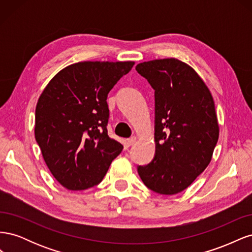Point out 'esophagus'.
I'll list each match as a JSON object with an SVG mask.
<instances>
[{"label":"esophagus","instance_id":"esophagus-1","mask_svg":"<svg viewBox=\"0 0 252 252\" xmlns=\"http://www.w3.org/2000/svg\"><path fill=\"white\" fill-rule=\"evenodd\" d=\"M135 141H136V138H135V136H132V138L127 140V145H128V146H131V145H133L135 143Z\"/></svg>","mask_w":252,"mask_h":252}]
</instances>
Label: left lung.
<instances>
[{"label": "left lung", "instance_id": "obj_1", "mask_svg": "<svg viewBox=\"0 0 252 252\" xmlns=\"http://www.w3.org/2000/svg\"><path fill=\"white\" fill-rule=\"evenodd\" d=\"M155 90L156 154L138 166L150 190L177 194L206 169L219 139L212 95L193 68L177 59H161L135 67Z\"/></svg>", "mask_w": 252, "mask_h": 252}]
</instances>
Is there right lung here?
<instances>
[{"label":"right lung","instance_id":"right-lung-1","mask_svg":"<svg viewBox=\"0 0 252 252\" xmlns=\"http://www.w3.org/2000/svg\"><path fill=\"white\" fill-rule=\"evenodd\" d=\"M134 62H80L45 87L35 108L34 135L61 185L85 190L101 183L123 145L108 135L106 100Z\"/></svg>","mask_w":252,"mask_h":252}]
</instances>
